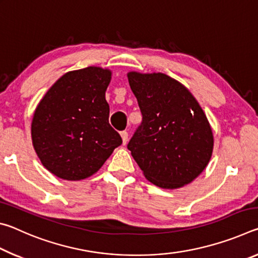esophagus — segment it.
Here are the masks:
<instances>
[{
  "mask_svg": "<svg viewBox=\"0 0 258 258\" xmlns=\"http://www.w3.org/2000/svg\"><path fill=\"white\" fill-rule=\"evenodd\" d=\"M120 137H121V140H123V145L125 146L126 142H127V140H128V133L124 131V132L120 133Z\"/></svg>",
  "mask_w": 258,
  "mask_h": 258,
  "instance_id": "esophagus-1",
  "label": "esophagus"
}]
</instances>
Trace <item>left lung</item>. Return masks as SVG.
Here are the masks:
<instances>
[{
  "instance_id": "obj_1",
  "label": "left lung",
  "mask_w": 258,
  "mask_h": 258,
  "mask_svg": "<svg viewBox=\"0 0 258 258\" xmlns=\"http://www.w3.org/2000/svg\"><path fill=\"white\" fill-rule=\"evenodd\" d=\"M142 124L128 143L148 181L178 189L207 167L214 149L211 124L186 87L163 73H127Z\"/></svg>"
}]
</instances>
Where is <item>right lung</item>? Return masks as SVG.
<instances>
[{
  "label": "right lung",
  "mask_w": 258,
  "mask_h": 258,
  "mask_svg": "<svg viewBox=\"0 0 258 258\" xmlns=\"http://www.w3.org/2000/svg\"><path fill=\"white\" fill-rule=\"evenodd\" d=\"M111 76L110 69L98 66L68 72L38 102L30 127L33 147L56 177L92 176L121 145L108 120L106 91Z\"/></svg>",
  "instance_id": "obj_1"
}]
</instances>
